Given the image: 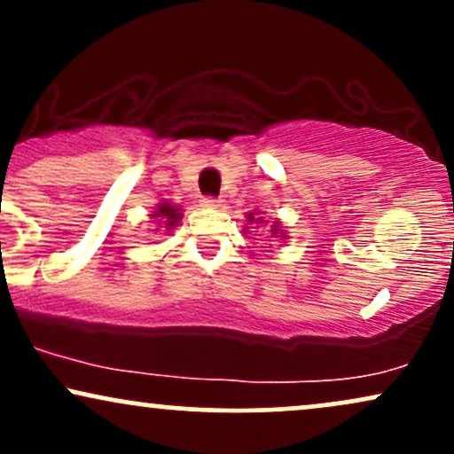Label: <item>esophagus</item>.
<instances>
[{"instance_id": "obj_1", "label": "esophagus", "mask_w": 454, "mask_h": 454, "mask_svg": "<svg viewBox=\"0 0 454 454\" xmlns=\"http://www.w3.org/2000/svg\"><path fill=\"white\" fill-rule=\"evenodd\" d=\"M220 198H215V196H205L200 200V205L202 207H207V209H215V207H220Z\"/></svg>"}]
</instances>
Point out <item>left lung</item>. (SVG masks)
I'll use <instances>...</instances> for the list:
<instances>
[{"instance_id":"obj_1","label":"left lung","mask_w":454,"mask_h":454,"mask_svg":"<svg viewBox=\"0 0 454 454\" xmlns=\"http://www.w3.org/2000/svg\"><path fill=\"white\" fill-rule=\"evenodd\" d=\"M252 220H254V215H249V222H252ZM270 232H273L275 237H278V234H279V237H281V232H279V226H273V228H270Z\"/></svg>"}]
</instances>
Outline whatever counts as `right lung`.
<instances>
[{
  "mask_svg": "<svg viewBox=\"0 0 454 454\" xmlns=\"http://www.w3.org/2000/svg\"><path fill=\"white\" fill-rule=\"evenodd\" d=\"M153 217H158V220L164 223L166 228H173V226H176V223H179L181 213H179V209H176V207L168 205V202H161V205L158 207V211L153 213Z\"/></svg>",
  "mask_w": 454,
  "mask_h": 454,
  "instance_id": "obj_1",
  "label": "right lung"
}]
</instances>
